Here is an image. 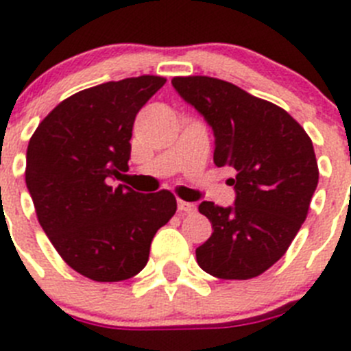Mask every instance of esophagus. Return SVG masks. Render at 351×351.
<instances>
[{
    "instance_id": "34e87169",
    "label": "esophagus",
    "mask_w": 351,
    "mask_h": 351,
    "mask_svg": "<svg viewBox=\"0 0 351 351\" xmlns=\"http://www.w3.org/2000/svg\"><path fill=\"white\" fill-rule=\"evenodd\" d=\"M178 211L180 213H194L195 204L187 203V201H178Z\"/></svg>"
}]
</instances>
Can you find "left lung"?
<instances>
[{
  "mask_svg": "<svg viewBox=\"0 0 351 351\" xmlns=\"http://www.w3.org/2000/svg\"><path fill=\"white\" fill-rule=\"evenodd\" d=\"M171 84L213 129V162L236 173L232 206L199 204L213 232L195 250L197 264L222 280L258 276L283 257L306 220L318 185L313 143L285 110L238 85L211 77Z\"/></svg>",
  "mask_w": 351,
  "mask_h": 351,
  "instance_id": "1",
  "label": "left lung"
}]
</instances>
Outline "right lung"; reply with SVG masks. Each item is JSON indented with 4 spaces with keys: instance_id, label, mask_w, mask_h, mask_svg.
Segmentation results:
<instances>
[{
    "instance_id": "right-lung-1",
    "label": "right lung",
    "mask_w": 351,
    "mask_h": 351,
    "mask_svg": "<svg viewBox=\"0 0 351 351\" xmlns=\"http://www.w3.org/2000/svg\"><path fill=\"white\" fill-rule=\"evenodd\" d=\"M166 78L106 82L59 103L26 154L38 222L69 267L94 282H122L148 262L157 230L176 211L169 191L113 187L129 169L132 124Z\"/></svg>"
}]
</instances>
